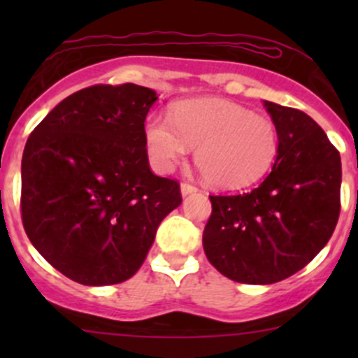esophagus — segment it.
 <instances>
[{
    "label": "esophagus",
    "instance_id": "34e87169",
    "mask_svg": "<svg viewBox=\"0 0 358 358\" xmlns=\"http://www.w3.org/2000/svg\"><path fill=\"white\" fill-rule=\"evenodd\" d=\"M196 190H197V187L192 185V183H189V182L182 183V196H189V194L196 192Z\"/></svg>",
    "mask_w": 358,
    "mask_h": 358
}]
</instances>
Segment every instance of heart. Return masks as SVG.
Instances as JSON below:
<instances>
[{
	"label": "heart",
	"instance_id": "heart-1",
	"mask_svg": "<svg viewBox=\"0 0 358 358\" xmlns=\"http://www.w3.org/2000/svg\"><path fill=\"white\" fill-rule=\"evenodd\" d=\"M145 147L159 173L171 171L192 147L209 185L239 190L268 175L279 156V131L268 115L229 100L190 99L173 107L171 119L147 121Z\"/></svg>",
	"mask_w": 358,
	"mask_h": 358
}]
</instances>
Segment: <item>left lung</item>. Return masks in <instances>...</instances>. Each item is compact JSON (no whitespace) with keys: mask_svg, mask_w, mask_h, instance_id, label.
Listing matches in <instances>:
<instances>
[{"mask_svg":"<svg viewBox=\"0 0 358 358\" xmlns=\"http://www.w3.org/2000/svg\"><path fill=\"white\" fill-rule=\"evenodd\" d=\"M279 131V156L256 189L209 196L202 234L209 263L243 284H273L308 265L339 218L341 157L305 112L265 102Z\"/></svg>","mask_w":358,"mask_h":358,"instance_id":"obj_1","label":"left lung"}]
</instances>
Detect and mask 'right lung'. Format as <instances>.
I'll return each instance as SVG.
<instances>
[{"label": "right lung", "instance_id": "obj_1", "mask_svg": "<svg viewBox=\"0 0 358 358\" xmlns=\"http://www.w3.org/2000/svg\"><path fill=\"white\" fill-rule=\"evenodd\" d=\"M145 86L72 93L29 135L22 156L24 230L43 258L85 286H109L142 266L159 223L182 202L180 183L150 171Z\"/></svg>", "mask_w": 358, "mask_h": 358}]
</instances>
